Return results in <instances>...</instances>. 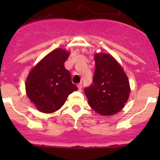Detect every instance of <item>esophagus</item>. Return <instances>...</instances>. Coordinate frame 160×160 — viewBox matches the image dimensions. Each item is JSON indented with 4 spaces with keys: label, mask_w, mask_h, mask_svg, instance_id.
<instances>
[{
    "label": "esophagus",
    "mask_w": 160,
    "mask_h": 160,
    "mask_svg": "<svg viewBox=\"0 0 160 160\" xmlns=\"http://www.w3.org/2000/svg\"><path fill=\"white\" fill-rule=\"evenodd\" d=\"M78 88L79 91H81L82 88V83H79V84H78Z\"/></svg>",
    "instance_id": "esophagus-1"
}]
</instances>
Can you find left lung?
Listing matches in <instances>:
<instances>
[{
  "instance_id": "1",
  "label": "left lung",
  "mask_w": 160,
  "mask_h": 160,
  "mask_svg": "<svg viewBox=\"0 0 160 160\" xmlns=\"http://www.w3.org/2000/svg\"><path fill=\"white\" fill-rule=\"evenodd\" d=\"M95 70L93 83L84 89L90 107L102 115L120 111L130 94L128 78L117 61L107 53L94 56Z\"/></svg>"
}]
</instances>
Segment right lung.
<instances>
[{
  "label": "right lung",
  "mask_w": 160,
  "mask_h": 160,
  "mask_svg": "<svg viewBox=\"0 0 160 160\" xmlns=\"http://www.w3.org/2000/svg\"><path fill=\"white\" fill-rule=\"evenodd\" d=\"M70 53L56 49L32 68L25 83L26 93L38 110L44 113L58 111L72 92L78 90L64 62Z\"/></svg>",
  "instance_id": "right-lung-1"
}]
</instances>
